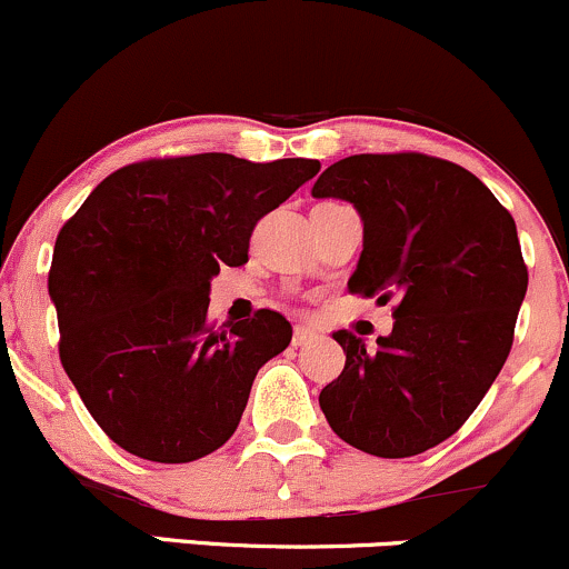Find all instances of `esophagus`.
<instances>
[{
	"instance_id": "obj_1",
	"label": "esophagus",
	"mask_w": 569,
	"mask_h": 569,
	"mask_svg": "<svg viewBox=\"0 0 569 569\" xmlns=\"http://www.w3.org/2000/svg\"><path fill=\"white\" fill-rule=\"evenodd\" d=\"M317 338V330L306 328V325H296V330H292V347H306V343H311Z\"/></svg>"
}]
</instances>
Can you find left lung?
Wrapping results in <instances>:
<instances>
[{
	"instance_id": "obj_1",
	"label": "left lung",
	"mask_w": 569,
	"mask_h": 569,
	"mask_svg": "<svg viewBox=\"0 0 569 569\" xmlns=\"http://www.w3.org/2000/svg\"><path fill=\"white\" fill-rule=\"evenodd\" d=\"M311 196L362 217L349 290L398 303L376 347L333 333L347 366L319 408L366 455H422L468 422L508 360L529 282L513 217L468 169L422 152L349 156Z\"/></svg>"
}]
</instances>
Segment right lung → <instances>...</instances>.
Returning <instances> with one entry per match:
<instances>
[{"label": "right lung", "instance_id": "right-lung-1", "mask_svg": "<svg viewBox=\"0 0 569 569\" xmlns=\"http://www.w3.org/2000/svg\"><path fill=\"white\" fill-rule=\"evenodd\" d=\"M317 171L309 158H150L112 171L63 222L48 273L61 366L120 449L177 465L233 436L292 328L271 309L214 328L209 282L247 263L260 217Z\"/></svg>", "mask_w": 569, "mask_h": 569}]
</instances>
